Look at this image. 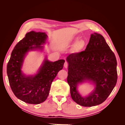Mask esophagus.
<instances>
[{
  "label": "esophagus",
  "mask_w": 125,
  "mask_h": 125,
  "mask_svg": "<svg viewBox=\"0 0 125 125\" xmlns=\"http://www.w3.org/2000/svg\"><path fill=\"white\" fill-rule=\"evenodd\" d=\"M68 66V62H65L64 63V67H65V68H67Z\"/></svg>",
  "instance_id": "obj_1"
}]
</instances>
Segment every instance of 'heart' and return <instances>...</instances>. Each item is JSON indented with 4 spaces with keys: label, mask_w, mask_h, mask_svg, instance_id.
I'll list each match as a JSON object with an SVG mask.
<instances>
[{
    "label": "heart",
    "mask_w": 125,
    "mask_h": 125,
    "mask_svg": "<svg viewBox=\"0 0 125 125\" xmlns=\"http://www.w3.org/2000/svg\"><path fill=\"white\" fill-rule=\"evenodd\" d=\"M77 39H75V41L77 40ZM85 42L82 40H80L77 41L75 42L73 47L72 51L73 52H78L81 51L85 47Z\"/></svg>",
    "instance_id": "1"
}]
</instances>
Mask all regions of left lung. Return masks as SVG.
Wrapping results in <instances>:
<instances>
[{
  "instance_id": "obj_1",
  "label": "left lung",
  "mask_w": 125,
  "mask_h": 125,
  "mask_svg": "<svg viewBox=\"0 0 125 125\" xmlns=\"http://www.w3.org/2000/svg\"><path fill=\"white\" fill-rule=\"evenodd\" d=\"M67 61L69 63L67 82L75 103L91 107L106 100L117 83V61L103 36L92 34L85 51L70 54ZM86 80L92 82L95 88L89 96L83 97L78 92L77 85Z\"/></svg>"
}]
</instances>
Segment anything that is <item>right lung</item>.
Returning <instances> with one entry per match:
<instances>
[{
    "label": "right lung",
    "mask_w": 125,
    "mask_h": 125,
    "mask_svg": "<svg viewBox=\"0 0 125 125\" xmlns=\"http://www.w3.org/2000/svg\"><path fill=\"white\" fill-rule=\"evenodd\" d=\"M47 35L45 33L30 32L14 47L7 64V73L13 93L18 99L26 103L39 104L46 100L52 83L59 71L63 68L65 60L50 62L45 58L38 73L26 75L22 73L25 55L30 51L42 50Z\"/></svg>",
    "instance_id": "1"
}]
</instances>
